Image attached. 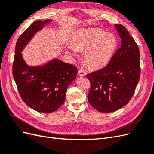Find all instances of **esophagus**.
<instances>
[{"instance_id":"esophagus-1","label":"esophagus","mask_w":154,"mask_h":154,"mask_svg":"<svg viewBox=\"0 0 154 154\" xmlns=\"http://www.w3.org/2000/svg\"><path fill=\"white\" fill-rule=\"evenodd\" d=\"M78 76H84L87 74V71H85V69H80V70L78 71Z\"/></svg>"}]
</instances>
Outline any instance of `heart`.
I'll return each instance as SVG.
<instances>
[{
  "label": "heart",
  "mask_w": 154,
  "mask_h": 154,
  "mask_svg": "<svg viewBox=\"0 0 154 154\" xmlns=\"http://www.w3.org/2000/svg\"><path fill=\"white\" fill-rule=\"evenodd\" d=\"M117 40L101 29H83L76 36L73 45L76 49H86L84 60L88 66L99 69L109 63L117 48ZM73 51L75 49L71 48Z\"/></svg>",
  "instance_id": "b5f03b06"
}]
</instances>
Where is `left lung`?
<instances>
[{
    "instance_id": "8db88e82",
    "label": "left lung",
    "mask_w": 154,
    "mask_h": 154,
    "mask_svg": "<svg viewBox=\"0 0 154 154\" xmlns=\"http://www.w3.org/2000/svg\"><path fill=\"white\" fill-rule=\"evenodd\" d=\"M115 27L122 39L121 47L104 68L86 75L91 82L88 101L103 113L112 112L128 103L141 74L137 44L123 25Z\"/></svg>"
}]
</instances>
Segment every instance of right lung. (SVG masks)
<instances>
[{
	"mask_svg": "<svg viewBox=\"0 0 154 154\" xmlns=\"http://www.w3.org/2000/svg\"><path fill=\"white\" fill-rule=\"evenodd\" d=\"M50 22L35 21L19 36L13 63V76L21 98L42 113L53 112L63 104L67 88L78 72L76 66L58 59L42 66L29 67L25 63L22 51L36 32Z\"/></svg>",
	"mask_w": 154,
	"mask_h": 154,
	"instance_id": "obj_1",
	"label": "right lung"
}]
</instances>
